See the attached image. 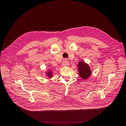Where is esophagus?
<instances>
[{"label": "esophagus", "instance_id": "esophagus-1", "mask_svg": "<svg viewBox=\"0 0 126 126\" xmlns=\"http://www.w3.org/2000/svg\"><path fill=\"white\" fill-rule=\"evenodd\" d=\"M68 65H69V63H68V60L67 59H65L63 61V62L62 63V66L64 67H67Z\"/></svg>", "mask_w": 126, "mask_h": 126}]
</instances>
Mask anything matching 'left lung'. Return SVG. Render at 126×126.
<instances>
[{
  "label": "left lung",
  "instance_id": "1",
  "mask_svg": "<svg viewBox=\"0 0 126 126\" xmlns=\"http://www.w3.org/2000/svg\"><path fill=\"white\" fill-rule=\"evenodd\" d=\"M78 69L80 77L82 79L86 80L91 74V70L89 66L84 62H80L78 64Z\"/></svg>",
  "mask_w": 126,
  "mask_h": 126
}]
</instances>
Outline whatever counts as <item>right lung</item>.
Here are the masks:
<instances>
[{"instance_id": "add662e5", "label": "right lung", "mask_w": 126, "mask_h": 126, "mask_svg": "<svg viewBox=\"0 0 126 126\" xmlns=\"http://www.w3.org/2000/svg\"><path fill=\"white\" fill-rule=\"evenodd\" d=\"M46 76L48 77L49 78H51L53 77V74H52V70L51 69H49L46 72Z\"/></svg>"}]
</instances>
